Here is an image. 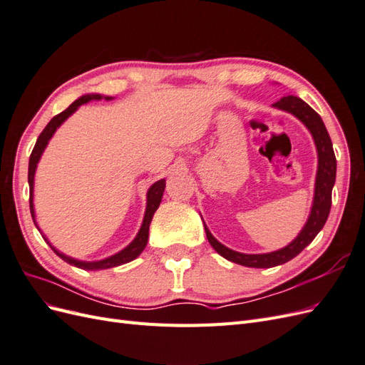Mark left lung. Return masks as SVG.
<instances>
[{
    "mask_svg": "<svg viewBox=\"0 0 365 365\" xmlns=\"http://www.w3.org/2000/svg\"><path fill=\"white\" fill-rule=\"evenodd\" d=\"M272 106L295 115L314 137L318 152L315 195L311 215H309L307 222L300 231V235H298L288 247H284L279 251H272L267 254H244L233 251L220 244V242H217L204 224L207 239L210 242V245L216 250V252H219L220 256L230 262H235L242 264V267L250 268H272L277 267V264H283L298 256V254L311 244L315 236L324 227L327 216L330 213V205H332V189L336 176V158L332 148V140L329 137V132L323 123L322 117H319L306 102H303L300 97L295 96L282 97L280 101L275 102Z\"/></svg>",
    "mask_w": 365,
    "mask_h": 365,
    "instance_id": "8db88e82",
    "label": "left lung"
}]
</instances>
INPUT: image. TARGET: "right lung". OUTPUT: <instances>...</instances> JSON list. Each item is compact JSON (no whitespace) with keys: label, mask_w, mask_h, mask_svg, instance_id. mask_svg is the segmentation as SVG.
Wrapping results in <instances>:
<instances>
[{"label":"right lung","mask_w":365,"mask_h":365,"mask_svg":"<svg viewBox=\"0 0 365 365\" xmlns=\"http://www.w3.org/2000/svg\"><path fill=\"white\" fill-rule=\"evenodd\" d=\"M103 96L101 94H86V96H82L77 98L76 102H73L65 111H62L61 114L54 115L50 121L48 125L43 128V130L41 132V135L38 137L36 140V145L35 148H33L31 150V155H30V160H29V185H30V213H31V217H33V222H35L36 228H38V224L35 220V208H33V182H35V172H36V165L39 163V158L42 155L43 149L47 148L48 145V140L53 137L54 132H56V129L63 123L65 120H67L77 108H79L81 105L90 102V101H101ZM106 101H109L111 97H105ZM164 187H165V180H160L157 181L155 184L150 185V189L148 190V204H146V213H145V219H143V224H141V228L138 231V235L135 236V239L130 242V244L125 248L121 250L120 252L114 254V256L108 257V259H103V260H97V262H82V260H76L73 257H68L65 256V254L59 252L56 248H54L50 242L47 240L46 236H42L43 239L47 240V244L51 247V250L58 254V256L65 260L67 263L73 264V267H77L81 269H85V271H97V269H108V268H114V267H118V264H123V263H128L130 260L137 259L141 251L146 248V244H148V237H149V225H150V220L153 217V213L157 212V208L160 207V202H161V197H163V193H164ZM39 230V228H38ZM41 231V230H39Z\"/></svg>","instance_id":"add662e5"}]
</instances>
